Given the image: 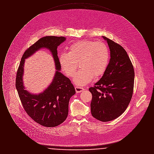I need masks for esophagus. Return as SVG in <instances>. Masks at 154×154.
I'll list each match as a JSON object with an SVG mask.
<instances>
[{
    "mask_svg": "<svg viewBox=\"0 0 154 154\" xmlns=\"http://www.w3.org/2000/svg\"><path fill=\"white\" fill-rule=\"evenodd\" d=\"M75 91L77 93H80L81 92L83 91L84 90V89L82 88V87H79V86H76L75 87Z\"/></svg>",
    "mask_w": 154,
    "mask_h": 154,
    "instance_id": "1",
    "label": "esophagus"
}]
</instances>
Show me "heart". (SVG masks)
I'll use <instances>...</instances> for the list:
<instances>
[{
	"label": "heart",
	"instance_id": "b5f03b06",
	"mask_svg": "<svg viewBox=\"0 0 154 154\" xmlns=\"http://www.w3.org/2000/svg\"><path fill=\"white\" fill-rule=\"evenodd\" d=\"M110 60L107 45L102 42L82 40L71 44L68 53H62L59 57V63L63 71L73 77L80 64V70L76 74L74 82L84 86L105 72Z\"/></svg>",
	"mask_w": 154,
	"mask_h": 154
}]
</instances>
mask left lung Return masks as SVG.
I'll use <instances>...</instances> for the list:
<instances>
[{
  "label": "left lung",
  "instance_id": "8db88e82",
  "mask_svg": "<svg viewBox=\"0 0 154 154\" xmlns=\"http://www.w3.org/2000/svg\"><path fill=\"white\" fill-rule=\"evenodd\" d=\"M103 37L110 48V62L102 77L89 90L92 95V116L107 122L119 117L128 107L133 92L134 72L124 48L109 38Z\"/></svg>",
  "mask_w": 154,
  "mask_h": 154
}]
</instances>
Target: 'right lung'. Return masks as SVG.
Wrapping results in <instances>:
<instances>
[{
	"instance_id": "add662e5",
	"label": "right lung",
	"mask_w": 154,
	"mask_h": 154,
	"mask_svg": "<svg viewBox=\"0 0 154 154\" xmlns=\"http://www.w3.org/2000/svg\"><path fill=\"white\" fill-rule=\"evenodd\" d=\"M65 40V37L54 36L40 38L23 53L17 72L15 87L24 110L33 120L45 127H55L66 120L69 100L75 94L69 79L60 72L61 66L57 47ZM43 48L48 49L52 52L57 71L48 88L39 94H32L24 89L23 84L24 60Z\"/></svg>"
}]
</instances>
